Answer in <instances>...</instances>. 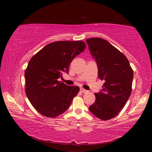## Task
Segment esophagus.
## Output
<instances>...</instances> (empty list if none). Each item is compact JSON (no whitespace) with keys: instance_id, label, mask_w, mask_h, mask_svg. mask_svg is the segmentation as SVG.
<instances>
[{"instance_id":"esophagus-1","label":"esophagus","mask_w":152,"mask_h":152,"mask_svg":"<svg viewBox=\"0 0 152 152\" xmlns=\"http://www.w3.org/2000/svg\"><path fill=\"white\" fill-rule=\"evenodd\" d=\"M80 91H81L82 92H83V93H87V92H88V91H86V90L84 89V88H80Z\"/></svg>"}]
</instances>
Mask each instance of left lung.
I'll return each mask as SVG.
<instances>
[{
    "mask_svg": "<svg viewBox=\"0 0 152 152\" xmlns=\"http://www.w3.org/2000/svg\"><path fill=\"white\" fill-rule=\"evenodd\" d=\"M86 42L96 60L99 78L104 80L89 110L99 119L109 120L117 116L132 94L133 72L125 56L107 40L97 37Z\"/></svg>",
    "mask_w": 152,
    "mask_h": 152,
    "instance_id": "left-lung-1",
    "label": "left lung"
}]
</instances>
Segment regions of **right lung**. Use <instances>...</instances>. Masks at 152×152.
Segmentation results:
<instances>
[{
    "mask_svg": "<svg viewBox=\"0 0 152 152\" xmlns=\"http://www.w3.org/2000/svg\"><path fill=\"white\" fill-rule=\"evenodd\" d=\"M86 48L82 41L49 43L34 55L25 71V93L31 104L43 116L54 118L70 107L80 88L58 79L69 72L73 59Z\"/></svg>",
    "mask_w": 152,
    "mask_h": 152,
    "instance_id": "1",
    "label": "right lung"
}]
</instances>
